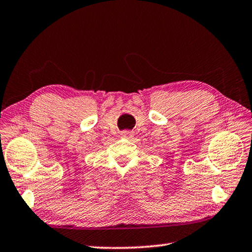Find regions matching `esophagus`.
<instances>
[{"label":"esophagus","mask_w":252,"mask_h":252,"mask_svg":"<svg viewBox=\"0 0 252 252\" xmlns=\"http://www.w3.org/2000/svg\"><path fill=\"white\" fill-rule=\"evenodd\" d=\"M121 134H122L123 136H126H126H130V135H132V132H130V131H123Z\"/></svg>","instance_id":"obj_1"}]
</instances>
